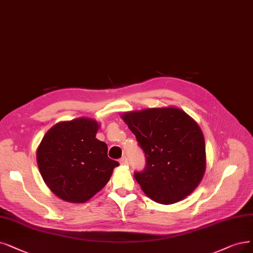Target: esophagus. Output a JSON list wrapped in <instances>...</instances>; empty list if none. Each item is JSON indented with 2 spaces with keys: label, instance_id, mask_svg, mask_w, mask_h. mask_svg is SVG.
Instances as JSON below:
<instances>
[{
  "label": "esophagus",
  "instance_id": "esophagus-1",
  "mask_svg": "<svg viewBox=\"0 0 253 253\" xmlns=\"http://www.w3.org/2000/svg\"><path fill=\"white\" fill-rule=\"evenodd\" d=\"M119 163L121 165H127L128 162H127V158L126 157H123L120 160H119Z\"/></svg>",
  "mask_w": 253,
  "mask_h": 253
}]
</instances>
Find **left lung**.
I'll return each mask as SVG.
<instances>
[{
	"instance_id": "left-lung-1",
	"label": "left lung",
	"mask_w": 253,
	"mask_h": 253,
	"mask_svg": "<svg viewBox=\"0 0 253 253\" xmlns=\"http://www.w3.org/2000/svg\"><path fill=\"white\" fill-rule=\"evenodd\" d=\"M146 158L134 173L144 193L156 203L171 205L190 195L206 171L204 134L183 110L151 108L121 115Z\"/></svg>"
}]
</instances>
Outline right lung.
Wrapping results in <instances>:
<instances>
[{
  "mask_svg": "<svg viewBox=\"0 0 253 253\" xmlns=\"http://www.w3.org/2000/svg\"><path fill=\"white\" fill-rule=\"evenodd\" d=\"M99 125L91 118L62 121L50 127L36 158L44 183L68 203L82 204L102 190L119 165L108 157V146L95 138Z\"/></svg>",
  "mask_w": 253,
  "mask_h": 253,
  "instance_id": "1",
  "label": "right lung"
}]
</instances>
